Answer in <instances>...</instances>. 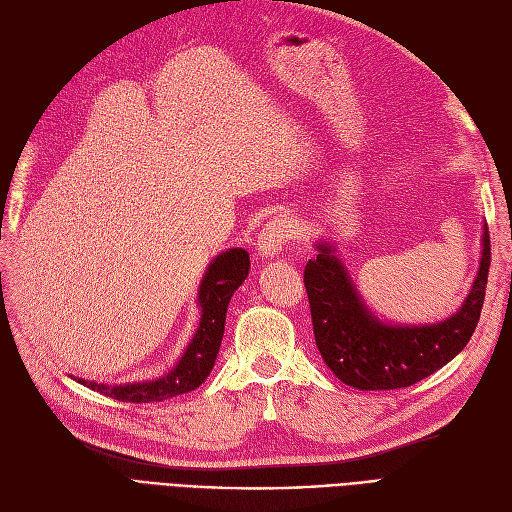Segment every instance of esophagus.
Instances as JSON below:
<instances>
[{
  "instance_id": "esophagus-1",
  "label": "esophagus",
  "mask_w": 512,
  "mask_h": 512,
  "mask_svg": "<svg viewBox=\"0 0 512 512\" xmlns=\"http://www.w3.org/2000/svg\"><path fill=\"white\" fill-rule=\"evenodd\" d=\"M290 239V226L286 220L275 218L262 226L258 241H256V250L260 256L265 258H275L282 252L284 243Z\"/></svg>"
}]
</instances>
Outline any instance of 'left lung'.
Wrapping results in <instances>:
<instances>
[{
  "label": "left lung",
  "mask_w": 512,
  "mask_h": 512,
  "mask_svg": "<svg viewBox=\"0 0 512 512\" xmlns=\"http://www.w3.org/2000/svg\"><path fill=\"white\" fill-rule=\"evenodd\" d=\"M305 265V288L316 346L324 363L359 391L406 389L431 376L466 348L485 301L491 245L483 228V254L466 301L453 316L433 324H391L371 314L344 262L327 241Z\"/></svg>",
  "instance_id": "1"
}]
</instances>
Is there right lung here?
Segmentation results:
<instances>
[{
    "mask_svg": "<svg viewBox=\"0 0 512 512\" xmlns=\"http://www.w3.org/2000/svg\"><path fill=\"white\" fill-rule=\"evenodd\" d=\"M247 273H250V254L241 247H232V250L222 252L211 260L203 275V282L198 286V329L188 348L181 354L179 363L162 378L132 384H98L83 378L76 380L91 391L119 401H130V404L164 401L198 389L207 380L215 359H218L230 297L245 282Z\"/></svg>",
    "mask_w": 512,
    "mask_h": 512,
    "instance_id": "right-lung-1",
    "label": "right lung"
}]
</instances>
